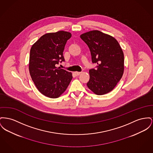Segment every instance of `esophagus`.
Instances as JSON below:
<instances>
[{
    "label": "esophagus",
    "mask_w": 153,
    "mask_h": 153,
    "mask_svg": "<svg viewBox=\"0 0 153 153\" xmlns=\"http://www.w3.org/2000/svg\"><path fill=\"white\" fill-rule=\"evenodd\" d=\"M81 74V72H74V74L76 75V76H79V75H80Z\"/></svg>",
    "instance_id": "esophagus-1"
}]
</instances>
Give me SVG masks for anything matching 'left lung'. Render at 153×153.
I'll use <instances>...</instances> for the list:
<instances>
[{"label": "left lung", "instance_id": "8db88e82", "mask_svg": "<svg viewBox=\"0 0 153 153\" xmlns=\"http://www.w3.org/2000/svg\"><path fill=\"white\" fill-rule=\"evenodd\" d=\"M90 48L92 63L87 85L95 94L102 95L114 89L121 79L124 69L123 51L117 40L99 30H92L80 36Z\"/></svg>", "mask_w": 153, "mask_h": 153}]
</instances>
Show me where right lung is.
Listing matches in <instances>:
<instances>
[{
  "instance_id": "right-lung-1",
  "label": "right lung",
  "mask_w": 153,
  "mask_h": 153,
  "mask_svg": "<svg viewBox=\"0 0 153 153\" xmlns=\"http://www.w3.org/2000/svg\"><path fill=\"white\" fill-rule=\"evenodd\" d=\"M71 36L70 32L63 30L46 33L31 47L29 64L31 78L37 90L48 98H58L72 80L71 72L55 66L65 61L63 50Z\"/></svg>"
}]
</instances>
